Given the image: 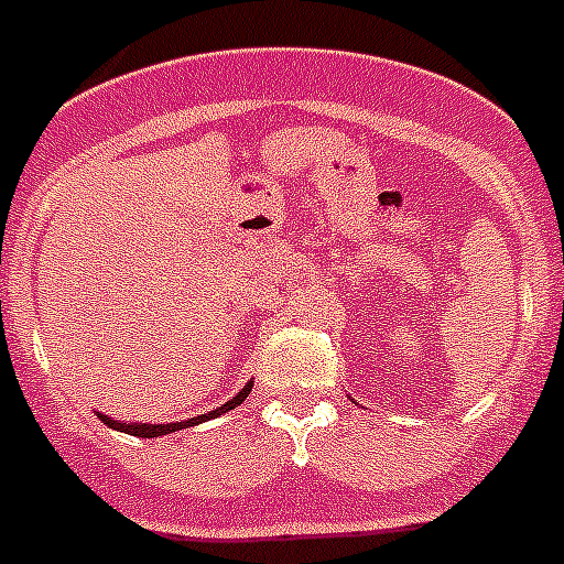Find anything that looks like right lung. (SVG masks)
Wrapping results in <instances>:
<instances>
[{
    "label": "right lung",
    "mask_w": 564,
    "mask_h": 564,
    "mask_svg": "<svg viewBox=\"0 0 564 564\" xmlns=\"http://www.w3.org/2000/svg\"><path fill=\"white\" fill-rule=\"evenodd\" d=\"M253 383H246L242 387V392H237V395L231 398V401H226L220 406V410H212L208 415H197L192 417V421H183V423H118V421H109L107 415H98L104 423H107L109 430H118V432H127V435H138V437H158V435H169V432H177V430H186V426H192V423H203L208 421V417L220 415V412H228L234 410V406H239V403L246 401L248 392H251Z\"/></svg>",
    "instance_id": "obj_1"
}]
</instances>
